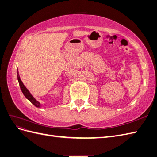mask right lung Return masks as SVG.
Masks as SVG:
<instances>
[{
    "mask_svg": "<svg viewBox=\"0 0 157 157\" xmlns=\"http://www.w3.org/2000/svg\"><path fill=\"white\" fill-rule=\"evenodd\" d=\"M17 73L18 82H19V84H20V88L21 90V92H23V95H24L25 97L28 99V100H29L31 103H33L35 107H36L38 108H40L41 107V104L39 101L36 100V99L32 96V94L30 93V92L29 91V90H28L25 86V85L23 84V83L22 82V81L21 80V78L20 77V75H19V73H18V69H17Z\"/></svg>",
    "mask_w": 157,
    "mask_h": 157,
    "instance_id": "add662e5",
    "label": "right lung"
}]
</instances>
